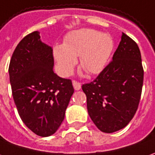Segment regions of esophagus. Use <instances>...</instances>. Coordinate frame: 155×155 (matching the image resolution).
<instances>
[{"instance_id":"obj_1","label":"esophagus","mask_w":155,"mask_h":155,"mask_svg":"<svg viewBox=\"0 0 155 155\" xmlns=\"http://www.w3.org/2000/svg\"><path fill=\"white\" fill-rule=\"evenodd\" d=\"M72 84H73L74 86V89L75 90V91H79L81 88V83H79V82L75 81H74L72 82Z\"/></svg>"}]
</instances>
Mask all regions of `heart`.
Returning a JSON list of instances; mask_svg holds the SVG:
<instances>
[{
  "label": "heart",
  "instance_id": "heart-1",
  "mask_svg": "<svg viewBox=\"0 0 155 155\" xmlns=\"http://www.w3.org/2000/svg\"><path fill=\"white\" fill-rule=\"evenodd\" d=\"M114 43L108 34L91 29L69 32L64 44L53 47V57L60 74L68 76L73 71L80 57V65L91 74L102 72L112 54Z\"/></svg>",
  "mask_w": 155,
  "mask_h": 155
}]
</instances>
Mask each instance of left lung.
Listing matches in <instances>:
<instances>
[{"mask_svg":"<svg viewBox=\"0 0 155 155\" xmlns=\"http://www.w3.org/2000/svg\"><path fill=\"white\" fill-rule=\"evenodd\" d=\"M143 69L139 47L122 33L113 61L91 83L82 86L89 116L103 132L126 127L139 104Z\"/></svg>","mask_w":155,"mask_h":155,"instance_id":"8db88e82","label":"left lung"}]
</instances>
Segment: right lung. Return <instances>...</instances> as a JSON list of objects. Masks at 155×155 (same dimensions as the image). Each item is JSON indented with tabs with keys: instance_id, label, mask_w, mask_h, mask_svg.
I'll return each instance as SVG.
<instances>
[{
	"instance_id": "1",
	"label": "right lung",
	"mask_w": 155,
	"mask_h": 155,
	"mask_svg": "<svg viewBox=\"0 0 155 155\" xmlns=\"http://www.w3.org/2000/svg\"><path fill=\"white\" fill-rule=\"evenodd\" d=\"M53 66L52 48L35 31L18 43L8 70L21 120L34 133L45 137L59 128L74 93L71 81L58 76Z\"/></svg>"
}]
</instances>
